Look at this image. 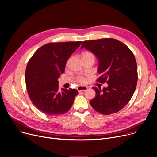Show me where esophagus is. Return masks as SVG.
I'll list each match as a JSON object with an SVG mask.
<instances>
[{
	"label": "esophagus",
	"instance_id": "esophagus-1",
	"mask_svg": "<svg viewBox=\"0 0 157 157\" xmlns=\"http://www.w3.org/2000/svg\"><path fill=\"white\" fill-rule=\"evenodd\" d=\"M88 89V88L86 86H79L78 88H77V90L78 91H84L85 90H86Z\"/></svg>",
	"mask_w": 157,
	"mask_h": 157
}]
</instances>
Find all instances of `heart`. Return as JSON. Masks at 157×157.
<instances>
[{
	"mask_svg": "<svg viewBox=\"0 0 157 157\" xmlns=\"http://www.w3.org/2000/svg\"><path fill=\"white\" fill-rule=\"evenodd\" d=\"M82 57H83V59H84V58H92L93 59H95V56H94L93 54L90 52H88V51L85 52L83 53ZM77 80L81 83H84L86 82V78L83 76H80V77H77Z\"/></svg>",
	"mask_w": 157,
	"mask_h": 157,
	"instance_id": "b5f03b06",
	"label": "heart"
}]
</instances>
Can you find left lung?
I'll list each match as a JSON object with an SVG mask.
<instances>
[{"label":"left lung","instance_id":"left-lung-1","mask_svg":"<svg viewBox=\"0 0 157 157\" xmlns=\"http://www.w3.org/2000/svg\"><path fill=\"white\" fill-rule=\"evenodd\" d=\"M86 48L98 60L97 80L108 87H92L96 96L90 101L92 108L105 115L118 112L132 98L137 83V67L134 54L122 42L113 38L83 41Z\"/></svg>","mask_w":157,"mask_h":157}]
</instances>
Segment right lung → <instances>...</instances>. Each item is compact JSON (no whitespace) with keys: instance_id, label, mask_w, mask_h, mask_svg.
I'll use <instances>...</instances> for the list:
<instances>
[{"instance_id":"obj_1","label":"right lung","mask_w":157,"mask_h":157,"mask_svg":"<svg viewBox=\"0 0 157 157\" xmlns=\"http://www.w3.org/2000/svg\"><path fill=\"white\" fill-rule=\"evenodd\" d=\"M82 41L51 43L40 48L29 60L25 82L29 97L34 105L48 116L67 113L78 91L59 90L58 78L63 74L66 62Z\"/></svg>"}]
</instances>
